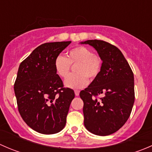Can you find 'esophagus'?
I'll list each match as a JSON object with an SVG mask.
<instances>
[{"label": "esophagus", "mask_w": 152, "mask_h": 152, "mask_svg": "<svg viewBox=\"0 0 152 152\" xmlns=\"http://www.w3.org/2000/svg\"><path fill=\"white\" fill-rule=\"evenodd\" d=\"M74 93H75V95H76V96H78L79 95V93H80V91H79V90H76L74 91Z\"/></svg>", "instance_id": "34e87169"}]
</instances>
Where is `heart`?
<instances>
[{
	"label": "heart",
	"instance_id": "b5f03b06",
	"mask_svg": "<svg viewBox=\"0 0 152 152\" xmlns=\"http://www.w3.org/2000/svg\"><path fill=\"white\" fill-rule=\"evenodd\" d=\"M76 73L69 75L65 85L72 89H81L88 83V79L93 80L99 75L102 66V58L85 46H77L70 49L67 56L59 55L55 58L54 68L60 77L68 75L70 65H75Z\"/></svg>",
	"mask_w": 152,
	"mask_h": 152
}]
</instances>
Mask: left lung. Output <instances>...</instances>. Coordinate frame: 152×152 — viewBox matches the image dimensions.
Returning <instances> with one entry per match:
<instances>
[{"label": "left lung", "mask_w": 152, "mask_h": 152, "mask_svg": "<svg viewBox=\"0 0 152 152\" xmlns=\"http://www.w3.org/2000/svg\"><path fill=\"white\" fill-rule=\"evenodd\" d=\"M93 47L102 58L99 76L80 92L84 124L96 135L117 132L129 118L134 102V74L123 53L115 45L98 39L81 42ZM102 94L103 97H95Z\"/></svg>", "instance_id": "left-lung-1"}]
</instances>
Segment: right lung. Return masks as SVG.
<instances>
[{
  "label": "right lung",
  "instance_id": "obj_1",
  "mask_svg": "<svg viewBox=\"0 0 152 152\" xmlns=\"http://www.w3.org/2000/svg\"><path fill=\"white\" fill-rule=\"evenodd\" d=\"M70 42L42 44L18 68L14 86L18 110L26 124L41 134H56L66 124L75 93L72 89L63 88L54 60Z\"/></svg>",
  "mask_w": 152,
  "mask_h": 152
}]
</instances>
